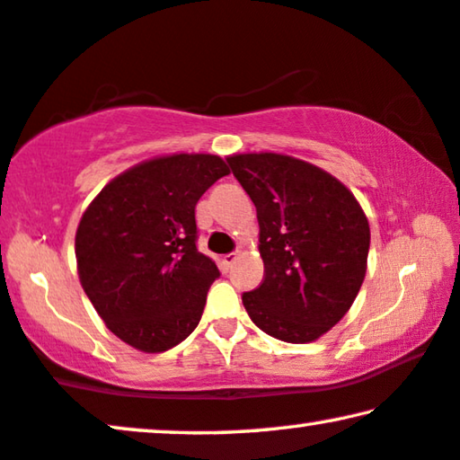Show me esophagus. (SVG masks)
<instances>
[{
	"label": "esophagus",
	"mask_w": 460,
	"mask_h": 460,
	"mask_svg": "<svg viewBox=\"0 0 460 460\" xmlns=\"http://www.w3.org/2000/svg\"><path fill=\"white\" fill-rule=\"evenodd\" d=\"M235 260H237V253H235V252H233V253H225V256L221 258V266H223V269H229V266H231L233 262H235Z\"/></svg>",
	"instance_id": "esophagus-1"
}]
</instances>
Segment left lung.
I'll use <instances>...</instances> for the list:
<instances>
[{
    "label": "left lung",
    "mask_w": 460,
    "mask_h": 460,
    "mask_svg": "<svg viewBox=\"0 0 460 460\" xmlns=\"http://www.w3.org/2000/svg\"><path fill=\"white\" fill-rule=\"evenodd\" d=\"M227 163L256 207L264 279L243 305L270 337L314 342L353 305L367 270L369 223L345 183L283 153H235Z\"/></svg>",
    "instance_id": "obj_1"
}]
</instances>
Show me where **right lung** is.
Here are the masks:
<instances>
[{
    "mask_svg": "<svg viewBox=\"0 0 460 460\" xmlns=\"http://www.w3.org/2000/svg\"><path fill=\"white\" fill-rule=\"evenodd\" d=\"M223 175L229 167L218 155L153 156L113 177L82 212L80 285L129 347L163 353L200 322L218 269L196 248L194 208Z\"/></svg>",
    "mask_w": 460,
    "mask_h": 460,
    "instance_id": "right-lung-1",
    "label": "right lung"
}]
</instances>
